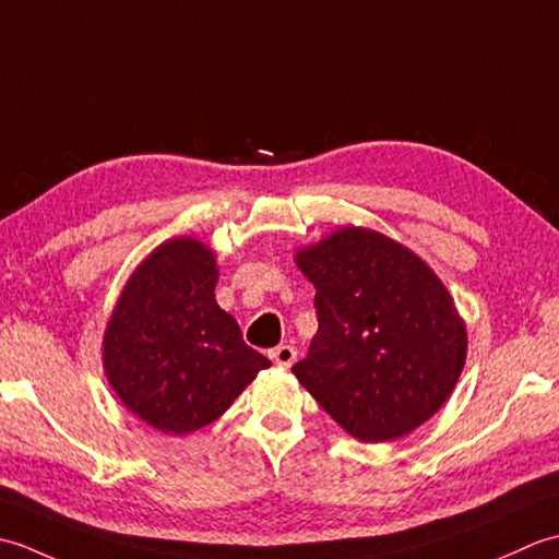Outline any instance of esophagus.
I'll use <instances>...</instances> for the list:
<instances>
[{
    "mask_svg": "<svg viewBox=\"0 0 559 559\" xmlns=\"http://www.w3.org/2000/svg\"><path fill=\"white\" fill-rule=\"evenodd\" d=\"M295 355H298V350H295L293 346H288V343H283V346H276V348L269 353V358L276 362V365H281V367H290L295 362Z\"/></svg>",
    "mask_w": 559,
    "mask_h": 559,
    "instance_id": "34e87169",
    "label": "esophagus"
}]
</instances>
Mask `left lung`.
<instances>
[{
  "instance_id": "obj_1",
  "label": "left lung",
  "mask_w": 559,
  "mask_h": 559,
  "mask_svg": "<svg viewBox=\"0 0 559 559\" xmlns=\"http://www.w3.org/2000/svg\"><path fill=\"white\" fill-rule=\"evenodd\" d=\"M319 329L295 377L362 442L408 435L449 399L466 326L432 269L389 237L343 228L298 254Z\"/></svg>"
}]
</instances>
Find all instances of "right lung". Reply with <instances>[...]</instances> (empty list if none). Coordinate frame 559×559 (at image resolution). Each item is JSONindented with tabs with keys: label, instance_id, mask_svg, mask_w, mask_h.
I'll return each mask as SVG.
<instances>
[{
	"label": "right lung",
	"instance_id": "obj_1",
	"mask_svg": "<svg viewBox=\"0 0 559 559\" xmlns=\"http://www.w3.org/2000/svg\"><path fill=\"white\" fill-rule=\"evenodd\" d=\"M216 278L206 245L192 237L165 242L127 283L105 331L115 394L160 432L187 435L221 418L271 365L218 307Z\"/></svg>",
	"mask_w": 559,
	"mask_h": 559
}]
</instances>
